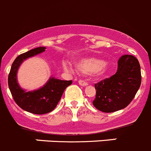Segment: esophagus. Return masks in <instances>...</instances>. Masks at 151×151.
<instances>
[{
  "label": "esophagus",
  "mask_w": 151,
  "mask_h": 151,
  "mask_svg": "<svg viewBox=\"0 0 151 151\" xmlns=\"http://www.w3.org/2000/svg\"><path fill=\"white\" fill-rule=\"evenodd\" d=\"M78 84H79L80 85H81V86H87V85H88V82L84 81V80H79V81H78Z\"/></svg>",
  "instance_id": "obj_1"
}]
</instances>
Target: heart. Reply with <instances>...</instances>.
Instances as JSON below:
<instances>
[{"mask_svg":"<svg viewBox=\"0 0 151 151\" xmlns=\"http://www.w3.org/2000/svg\"><path fill=\"white\" fill-rule=\"evenodd\" d=\"M77 69L80 73L91 75L96 73H104L107 70L108 65L99 59L90 58L83 59L78 62L77 64Z\"/></svg>","mask_w":151,"mask_h":151,"instance_id":"b5f03b06","label":"heart"}]
</instances>
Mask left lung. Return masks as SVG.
<instances>
[{"instance_id":"1","label":"left lung","mask_w":151,"mask_h":151,"mask_svg":"<svg viewBox=\"0 0 151 151\" xmlns=\"http://www.w3.org/2000/svg\"><path fill=\"white\" fill-rule=\"evenodd\" d=\"M117 64L115 74L95 84L96 97L93 105L103 112H114L127 107L140 88L142 75L138 59L126 55Z\"/></svg>"}]
</instances>
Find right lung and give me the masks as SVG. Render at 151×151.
<instances>
[{"label":"right lung","instance_id":"1","mask_svg":"<svg viewBox=\"0 0 151 151\" xmlns=\"http://www.w3.org/2000/svg\"><path fill=\"white\" fill-rule=\"evenodd\" d=\"M45 47H38L19 55L12 63L8 76V85L13 99L23 110L35 114L51 112L57 106L64 90L73 83L70 81L50 78L42 88L26 92L17 81V71L23 60L45 52Z\"/></svg>","mask_w":151,"mask_h":151}]
</instances>
